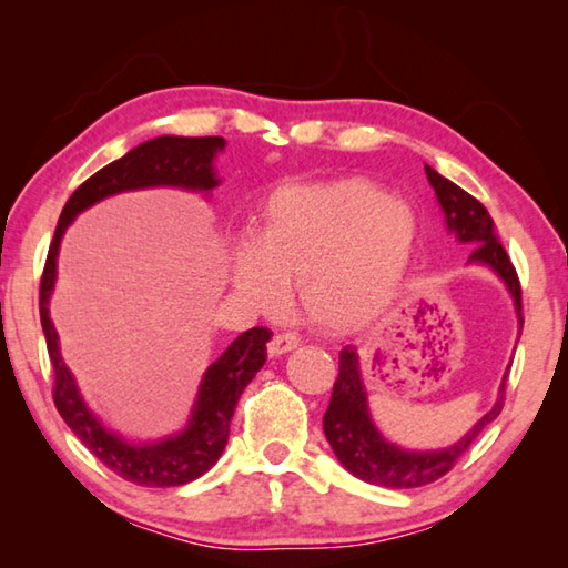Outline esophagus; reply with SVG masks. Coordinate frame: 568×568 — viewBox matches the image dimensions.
Listing matches in <instances>:
<instances>
[{"mask_svg":"<svg viewBox=\"0 0 568 568\" xmlns=\"http://www.w3.org/2000/svg\"><path fill=\"white\" fill-rule=\"evenodd\" d=\"M297 344H300L297 334H293V332H277V334H273V339L268 342V354L271 356L287 354V352H293V348H297Z\"/></svg>","mask_w":568,"mask_h":568,"instance_id":"obj_1","label":"esophagus"}]
</instances>
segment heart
Returning a JSON list of instances; mask_svg holds the SVG:
<instances>
[{"label":"heart","mask_w":568,"mask_h":568,"mask_svg":"<svg viewBox=\"0 0 568 568\" xmlns=\"http://www.w3.org/2000/svg\"><path fill=\"white\" fill-rule=\"evenodd\" d=\"M415 244L413 210L368 180L283 187L263 204L258 239L236 244L232 283L258 307L300 285L307 322L342 334L388 305Z\"/></svg>","instance_id":"b5f03b06"}]
</instances>
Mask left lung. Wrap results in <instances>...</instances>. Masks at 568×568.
I'll return each mask as SVG.
<instances>
[{"mask_svg": "<svg viewBox=\"0 0 568 568\" xmlns=\"http://www.w3.org/2000/svg\"><path fill=\"white\" fill-rule=\"evenodd\" d=\"M425 173L429 185L434 187V195H437L442 204L449 232L456 234V239L464 241V244H476L468 261L490 265V268L503 277V283L508 285L523 329L525 320L520 277L515 273V265L508 256V251L503 248L496 236V226H493L488 210L474 195H468L466 190L439 175L434 168L425 165ZM503 400L505 381L500 385L498 403L493 405V409H488V413L476 422V427L456 444L437 452L400 449V446L385 442L376 425H373L366 405V388L358 371L356 348L344 346L339 354V378L334 383L332 400L327 413H324V434H327V442L332 444L336 458H339L344 468L352 470L356 478L385 488H417L434 484V480L449 474L458 458H462L470 449V444L478 439V434L500 415Z\"/></svg>", "mask_w": 568, "mask_h": 568, "instance_id": "8db88e82", "label": "left lung"}]
</instances>
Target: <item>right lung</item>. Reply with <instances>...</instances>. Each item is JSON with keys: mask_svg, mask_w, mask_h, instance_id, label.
Returning <instances> with one entry per match:
<instances>
[{"mask_svg": "<svg viewBox=\"0 0 568 568\" xmlns=\"http://www.w3.org/2000/svg\"><path fill=\"white\" fill-rule=\"evenodd\" d=\"M222 149V136H159L131 149L124 159L104 165L102 171L84 180L72 192L63 212H60L51 246H48L39 310L48 356H51L53 366V403L60 417L65 419V425L75 432V437L106 468H112L116 476L136 486H185L190 480L207 474L216 464V458L222 456L226 446L229 425H232L239 397L265 364V342L271 339V332L265 327H253L239 334L232 346L207 368L185 432L155 444H131L112 429H106L98 415L84 405L75 378H72L63 356H60L58 334L51 315H48V300H51L55 285L60 239H63L68 224L82 210L92 207L94 202L104 197L116 195V192L159 185L200 192L216 187L220 180L214 175L212 161Z\"/></svg>", "mask_w": 568, "mask_h": 568, "instance_id": "add662e5", "label": "right lung"}]
</instances>
